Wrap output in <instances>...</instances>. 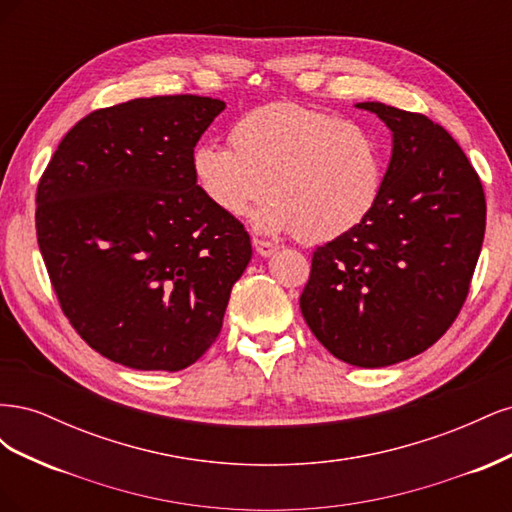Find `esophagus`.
I'll list each match as a JSON object with an SVG mask.
<instances>
[{"label": "esophagus", "instance_id": "34e87169", "mask_svg": "<svg viewBox=\"0 0 512 512\" xmlns=\"http://www.w3.org/2000/svg\"><path fill=\"white\" fill-rule=\"evenodd\" d=\"M254 247H256V252L260 254V256H271L275 250H277V245L275 243H271V241H265V239H258V237H254Z\"/></svg>", "mask_w": 512, "mask_h": 512}]
</instances>
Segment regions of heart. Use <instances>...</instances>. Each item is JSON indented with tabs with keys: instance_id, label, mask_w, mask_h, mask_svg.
<instances>
[{
	"instance_id": "b5f03b06",
	"label": "heart",
	"mask_w": 512,
	"mask_h": 512,
	"mask_svg": "<svg viewBox=\"0 0 512 512\" xmlns=\"http://www.w3.org/2000/svg\"><path fill=\"white\" fill-rule=\"evenodd\" d=\"M230 143H200L192 173L232 218L267 194L271 203L254 215L258 230L331 241L359 226L382 194L384 149L365 123L273 102L243 115Z\"/></svg>"
}]
</instances>
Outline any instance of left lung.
Returning a JSON list of instances; mask_svg holds the SVG:
<instances>
[{"label": "left lung", "instance_id": "left-lung-1", "mask_svg": "<svg viewBox=\"0 0 512 512\" xmlns=\"http://www.w3.org/2000/svg\"><path fill=\"white\" fill-rule=\"evenodd\" d=\"M393 132L382 194L367 218L316 247L301 314L339 361L386 367L425 352L455 322L485 237V192L438 123L382 102Z\"/></svg>", "mask_w": 512, "mask_h": 512}]
</instances>
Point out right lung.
I'll return each instance as SVG.
<instances>
[{
	"mask_svg": "<svg viewBox=\"0 0 512 512\" xmlns=\"http://www.w3.org/2000/svg\"><path fill=\"white\" fill-rule=\"evenodd\" d=\"M224 108L203 96L100 108L64 136L38 183L36 235L59 305L119 365L196 363L252 258L243 224L192 173L194 147Z\"/></svg>",
	"mask_w": 512,
	"mask_h": 512,
	"instance_id": "1",
	"label": "right lung"
}]
</instances>
